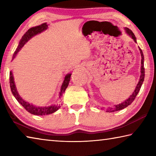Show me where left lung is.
I'll return each instance as SVG.
<instances>
[{"mask_svg": "<svg viewBox=\"0 0 156 156\" xmlns=\"http://www.w3.org/2000/svg\"><path fill=\"white\" fill-rule=\"evenodd\" d=\"M125 32L127 34V35L130 36L131 38L134 41V42H135L136 43H137L136 38L135 35H134V34L132 32V31L131 30H129V29L127 27H125ZM139 50H140V54H141V67H140L141 74H140V76L138 83L137 84L135 90H134V91L133 92V94H132L131 96H129V98H127L126 100H125V101L122 102V103L115 105L113 107L108 108V109H107V112H116V111H120L121 109H125V108L128 107L129 105H131L132 102H133L134 99L136 98V96L138 95L140 89L141 87H142V83H143V81L144 79V75H145L144 74V55H143V53H142V51L141 50V49L140 48V47H139Z\"/></svg>", "mask_w": 156, "mask_h": 156, "instance_id": "left-lung-1", "label": "left lung"}]
</instances>
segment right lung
<instances>
[{
	"mask_svg": "<svg viewBox=\"0 0 156 156\" xmlns=\"http://www.w3.org/2000/svg\"><path fill=\"white\" fill-rule=\"evenodd\" d=\"M47 28H48V25L47 24V23H44L43 24L38 26L31 27L30 30H28L27 31H26V33L22 36V38L20 39L18 47L14 51V54L13 55L12 57V60L15 58L16 55L18 54V53L19 52L21 49H22V47L25 45V44L27 43L32 37L35 36L37 34L42 33L44 31H45L46 30H47ZM71 76H72V73H67V74L65 75L64 78V81H63L61 88H60V91L59 93V98L62 97L63 93H65L66 89L67 88L69 83L70 81ZM9 84L13 96L15 97V98L17 100V101L19 102V103L22 105L28 112H30L31 114L36 115H45L51 114V113L56 112V111L58 110L59 108L60 107V105L58 104L52 105H50V106L47 107H36L33 104H31L30 102L25 101V100L20 96L19 94H18L16 87L15 84L14 76H13V73L12 72H10L9 73Z\"/></svg>",
	"mask_w": 156,
	"mask_h": 156,
	"instance_id": "1",
	"label": "right lung"
}]
</instances>
